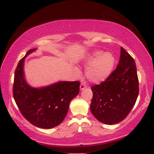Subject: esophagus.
Listing matches in <instances>:
<instances>
[{
    "instance_id": "34e87169",
    "label": "esophagus",
    "mask_w": 154,
    "mask_h": 154,
    "mask_svg": "<svg viewBox=\"0 0 154 154\" xmlns=\"http://www.w3.org/2000/svg\"><path fill=\"white\" fill-rule=\"evenodd\" d=\"M87 87V86L85 85V83H81V85H80V90H83L84 89H85Z\"/></svg>"
}]
</instances>
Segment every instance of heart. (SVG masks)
Instances as JSON below:
<instances>
[{"label": "heart", "mask_w": 154, "mask_h": 154, "mask_svg": "<svg viewBox=\"0 0 154 154\" xmlns=\"http://www.w3.org/2000/svg\"><path fill=\"white\" fill-rule=\"evenodd\" d=\"M115 58L110 52L96 51L87 56L83 66L87 68L86 76L93 83H100L106 80L112 73Z\"/></svg>", "instance_id": "heart-1"}]
</instances>
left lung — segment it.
I'll list each match as a JSON object with an SVG mask.
<instances>
[{
	"label": "left lung",
	"instance_id": "1",
	"mask_svg": "<svg viewBox=\"0 0 154 154\" xmlns=\"http://www.w3.org/2000/svg\"><path fill=\"white\" fill-rule=\"evenodd\" d=\"M91 87L93 96L90 109L94 116L106 124L121 122L131 111L139 93L134 60L121 47L116 69L103 82Z\"/></svg>",
	"mask_w": 154,
	"mask_h": 154
}]
</instances>
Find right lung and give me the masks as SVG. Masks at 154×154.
<instances>
[{
	"label": "right lung",
	"mask_w": 154,
	"mask_h": 154,
	"mask_svg": "<svg viewBox=\"0 0 154 154\" xmlns=\"http://www.w3.org/2000/svg\"><path fill=\"white\" fill-rule=\"evenodd\" d=\"M36 49L29 50L20 60L14 73L13 97L22 116L41 128H52L66 116L71 100L79 93V81H60L40 89L29 86L24 76V59Z\"/></svg>",
	"instance_id": "add662e5"
}]
</instances>
